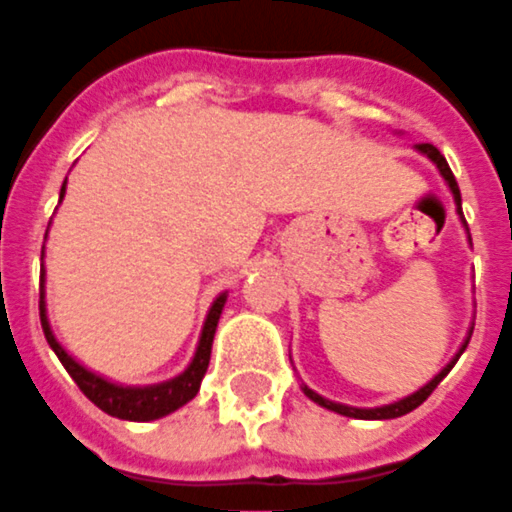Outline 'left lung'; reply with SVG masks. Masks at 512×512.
<instances>
[{
  "mask_svg": "<svg viewBox=\"0 0 512 512\" xmlns=\"http://www.w3.org/2000/svg\"><path fill=\"white\" fill-rule=\"evenodd\" d=\"M415 150H418L420 155H425L428 161L439 169L441 179H444V185L449 187V192H452V198H455V211L457 216H460V222H463L465 227V235H468V243H470V232H468V224H465V216H463V200H460V187H457L455 182V174H452V169H449L447 158L436 150L433 145H415ZM470 335H473V322H470L468 333H465L463 343H460V349L455 351V357L449 359L447 365L441 367L436 375H433L425 386H420L415 394H407L402 396V399H396V402L391 404H380V407H351V404H341V402H333V399H325L322 394H317V391H312V388L306 386V383H301V391H304L309 399H312L314 404H320V407H325V410L330 412H338V415H343V418H354V420H391V418H402V415H407V412H412L415 407H420V404L428 399V396L433 394V388L439 386L441 380L447 378V372L455 367V362L460 359V354L465 351V346H468Z\"/></svg>",
  "mask_w": 512,
  "mask_h": 512,
  "instance_id": "obj_1",
  "label": "left lung"
}]
</instances>
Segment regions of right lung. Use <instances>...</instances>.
I'll use <instances>...</instances> for the list:
<instances>
[{"label": "right lung", "mask_w": 512, "mask_h": 512, "mask_svg": "<svg viewBox=\"0 0 512 512\" xmlns=\"http://www.w3.org/2000/svg\"><path fill=\"white\" fill-rule=\"evenodd\" d=\"M68 182V177H65ZM65 182L63 190H60V200L65 195ZM49 232V230H47ZM44 259V248H42ZM47 269L42 264V301H39V314H42V327L44 335H47V343L52 346V351L57 354V359L63 362V367L68 370L76 386L84 391L89 402H94L102 412H108L118 420H134V423H147V420L166 418L171 412H177L179 407H185L187 402L195 399V394L200 391V380L206 375L208 362H211V346H214L216 325H219V317L224 312V304H227V290L219 293L214 298V304L208 309L206 322H203V330H200L198 346H195V354H192L190 365L185 370L174 375L169 380H161V383H150V386H124V383H116V380L105 378L100 372L89 370L87 365H81L79 359L68 354L63 343L57 341L55 330L49 325L47 314Z\"/></svg>", "instance_id": "1"}]
</instances>
